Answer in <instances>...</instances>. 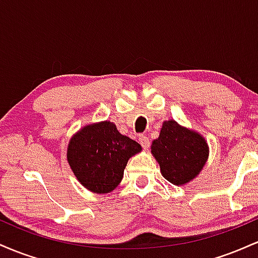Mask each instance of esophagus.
<instances>
[{
    "mask_svg": "<svg viewBox=\"0 0 258 258\" xmlns=\"http://www.w3.org/2000/svg\"><path fill=\"white\" fill-rule=\"evenodd\" d=\"M138 141H139V143H141V146L144 148V149H147V148H149V146H150V141H149V138L147 137V136L141 135V136H139Z\"/></svg>",
    "mask_w": 258,
    "mask_h": 258,
    "instance_id": "esophagus-1",
    "label": "esophagus"
}]
</instances>
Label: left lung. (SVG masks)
Instances as JSON below:
<instances>
[{
    "mask_svg": "<svg viewBox=\"0 0 258 258\" xmlns=\"http://www.w3.org/2000/svg\"><path fill=\"white\" fill-rule=\"evenodd\" d=\"M150 149L162 176L178 186L197 178L209 159L206 139L174 120L164 121Z\"/></svg>",
    "mask_w": 258,
    "mask_h": 258,
    "instance_id": "obj_1",
    "label": "left lung"
}]
</instances>
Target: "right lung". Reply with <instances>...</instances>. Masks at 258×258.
I'll list each match as a JSON object with an SVG mask.
<instances>
[{
  "label": "right lung",
  "instance_id": "right-lung-1",
  "mask_svg": "<svg viewBox=\"0 0 258 258\" xmlns=\"http://www.w3.org/2000/svg\"><path fill=\"white\" fill-rule=\"evenodd\" d=\"M141 152V144L121 135L114 122L100 121L84 126L70 138L67 159L86 189L106 194L120 184L130 158Z\"/></svg>",
  "mask_w": 258,
  "mask_h": 258
}]
</instances>
